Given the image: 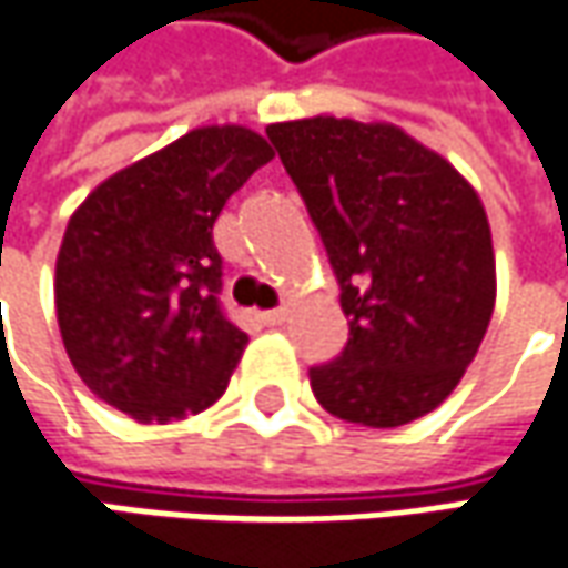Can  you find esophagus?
I'll return each instance as SVG.
<instances>
[{
    "instance_id": "esophagus-1",
    "label": "esophagus",
    "mask_w": 568,
    "mask_h": 568,
    "mask_svg": "<svg viewBox=\"0 0 568 568\" xmlns=\"http://www.w3.org/2000/svg\"><path fill=\"white\" fill-rule=\"evenodd\" d=\"M262 322H265V325H284V318H287V310H284V306H281V310H265V313H262Z\"/></svg>"
}]
</instances>
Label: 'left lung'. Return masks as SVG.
Here are the masks:
<instances>
[{"mask_svg":"<svg viewBox=\"0 0 568 568\" xmlns=\"http://www.w3.org/2000/svg\"><path fill=\"white\" fill-rule=\"evenodd\" d=\"M328 250L351 325L347 347L310 369L316 402L385 429L455 392L496 306V255L477 189L392 122H272Z\"/></svg>","mask_w":568,"mask_h":568,"instance_id":"1","label":"left lung"}]
</instances>
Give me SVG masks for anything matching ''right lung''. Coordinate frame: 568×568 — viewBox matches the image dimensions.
<instances>
[{
	"label": "right lung",
	"instance_id": "1",
	"mask_svg": "<svg viewBox=\"0 0 568 568\" xmlns=\"http://www.w3.org/2000/svg\"><path fill=\"white\" fill-rule=\"evenodd\" d=\"M272 158L246 125H202L75 207L55 255V318L100 402L139 424H170L227 392L250 338L217 306L211 233L230 195Z\"/></svg>",
	"mask_w": 568,
	"mask_h": 568
}]
</instances>
